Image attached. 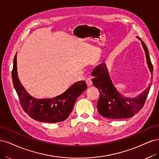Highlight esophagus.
I'll return each mask as SVG.
<instances>
[{"mask_svg":"<svg viewBox=\"0 0 159 159\" xmlns=\"http://www.w3.org/2000/svg\"><path fill=\"white\" fill-rule=\"evenodd\" d=\"M86 83L87 86H88V87H90L92 86V84H93V82H92V80L90 79H87L86 80Z\"/></svg>","mask_w":159,"mask_h":159,"instance_id":"34e87169","label":"esophagus"}]
</instances>
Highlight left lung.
Wrapping results in <instances>:
<instances>
[{"label": "left lung", "instance_id": "1", "mask_svg": "<svg viewBox=\"0 0 159 159\" xmlns=\"http://www.w3.org/2000/svg\"><path fill=\"white\" fill-rule=\"evenodd\" d=\"M144 49L147 64L152 79L153 66L146 45L139 38ZM93 83L100 92V98L97 103L99 114L107 118L119 120L129 118L135 116L144 105L151 84L136 98H129L121 94L113 84L104 61L95 67L92 73Z\"/></svg>", "mask_w": 159, "mask_h": 159}]
</instances>
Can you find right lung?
I'll return each instance as SVG.
<instances>
[{"mask_svg":"<svg viewBox=\"0 0 159 159\" xmlns=\"http://www.w3.org/2000/svg\"><path fill=\"white\" fill-rule=\"evenodd\" d=\"M12 78L24 111L32 119L42 122L57 123L65 120L72 111L76 99L87 89L85 82L81 80L55 98H35L25 90L18 78L16 54L14 59Z\"/></svg>","mask_w":159,"mask_h":159,"instance_id":"obj_1","label":"right lung"}]
</instances>
